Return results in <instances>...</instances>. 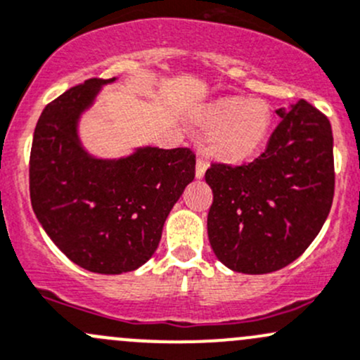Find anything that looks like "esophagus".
Returning <instances> with one entry per match:
<instances>
[{
  "label": "esophagus",
  "mask_w": 360,
  "mask_h": 360,
  "mask_svg": "<svg viewBox=\"0 0 360 360\" xmlns=\"http://www.w3.org/2000/svg\"><path fill=\"white\" fill-rule=\"evenodd\" d=\"M207 169H209V162L198 155V160H196V177H198V179H202V177L205 176Z\"/></svg>",
  "instance_id": "esophagus-1"
}]
</instances>
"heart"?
Segmentation results:
<instances>
[{
    "mask_svg": "<svg viewBox=\"0 0 360 360\" xmlns=\"http://www.w3.org/2000/svg\"><path fill=\"white\" fill-rule=\"evenodd\" d=\"M271 120L267 103L243 98L217 101L202 115L203 126L212 129L210 151L215 157L233 162L252 157L264 145Z\"/></svg>",
    "mask_w": 360,
    "mask_h": 360,
    "instance_id": "obj_1",
    "label": "heart"
}]
</instances>
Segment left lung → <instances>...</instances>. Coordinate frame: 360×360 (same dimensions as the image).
Listing matches in <instances>:
<instances>
[{
	"instance_id": "left-lung-1",
	"label": "left lung",
	"mask_w": 360,
	"mask_h": 360,
	"mask_svg": "<svg viewBox=\"0 0 360 360\" xmlns=\"http://www.w3.org/2000/svg\"><path fill=\"white\" fill-rule=\"evenodd\" d=\"M250 164H212L210 247L231 271L267 274L297 260L319 234L335 195L331 124L300 100Z\"/></svg>"
}]
</instances>
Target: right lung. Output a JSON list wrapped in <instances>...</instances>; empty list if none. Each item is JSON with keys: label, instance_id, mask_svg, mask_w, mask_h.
Wrapping results in <instances>:
<instances>
[{"label": "right lung", "instance_id": "1", "mask_svg": "<svg viewBox=\"0 0 360 360\" xmlns=\"http://www.w3.org/2000/svg\"><path fill=\"white\" fill-rule=\"evenodd\" d=\"M112 79H88L46 105L36 124L29 162L30 203L37 221L74 264L122 274L153 255L174 203L195 179L190 148H136L98 158L79 139V120Z\"/></svg>", "mask_w": 360, "mask_h": 360}]
</instances>
